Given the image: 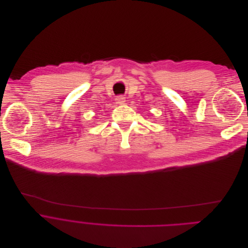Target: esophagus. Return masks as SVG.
Here are the masks:
<instances>
[{"label": "esophagus", "mask_w": 248, "mask_h": 248, "mask_svg": "<svg viewBox=\"0 0 248 248\" xmlns=\"http://www.w3.org/2000/svg\"><path fill=\"white\" fill-rule=\"evenodd\" d=\"M115 102L119 105L121 104H124L125 103V97L123 95H118L116 98H115Z\"/></svg>", "instance_id": "1"}]
</instances>
